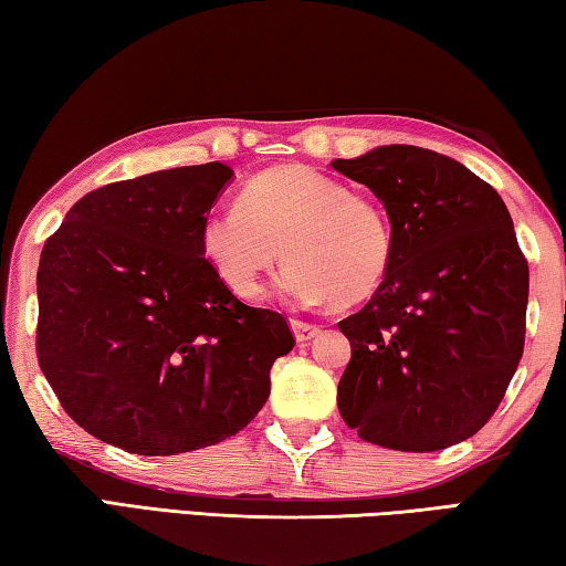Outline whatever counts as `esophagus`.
<instances>
[{
  "label": "esophagus",
  "mask_w": 566,
  "mask_h": 566,
  "mask_svg": "<svg viewBox=\"0 0 566 566\" xmlns=\"http://www.w3.org/2000/svg\"><path fill=\"white\" fill-rule=\"evenodd\" d=\"M292 332H294V339L296 342H310L317 337V334L322 332L317 324H310V322H300V319H292Z\"/></svg>",
  "instance_id": "obj_1"
}]
</instances>
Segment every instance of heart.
I'll return each mask as SVG.
<instances>
[{"label": "heart", "instance_id": "obj_1", "mask_svg": "<svg viewBox=\"0 0 566 566\" xmlns=\"http://www.w3.org/2000/svg\"><path fill=\"white\" fill-rule=\"evenodd\" d=\"M385 212L344 181L310 167H280L247 181L239 202L214 209L202 227V252L242 300L282 260L276 280L286 300L352 306L375 294L391 264Z\"/></svg>", "mask_w": 566, "mask_h": 566}]
</instances>
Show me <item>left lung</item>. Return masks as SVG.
<instances>
[{"label": "left lung", "mask_w": 566, "mask_h": 566, "mask_svg": "<svg viewBox=\"0 0 566 566\" xmlns=\"http://www.w3.org/2000/svg\"><path fill=\"white\" fill-rule=\"evenodd\" d=\"M332 167L367 187L391 224L379 290L339 322L352 359L339 415L364 442L437 452L500 407L520 367L530 266L502 197L462 161L385 145Z\"/></svg>", "instance_id": "8db88e82"}]
</instances>
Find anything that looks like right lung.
<instances>
[{"mask_svg":"<svg viewBox=\"0 0 566 566\" xmlns=\"http://www.w3.org/2000/svg\"><path fill=\"white\" fill-rule=\"evenodd\" d=\"M234 177L209 161L84 195L36 272V357L92 437L169 457L234 437L292 352L282 314L239 302L202 252V227Z\"/></svg>","mask_w":566,"mask_h":566,"instance_id":"1","label":"right lung"}]
</instances>
